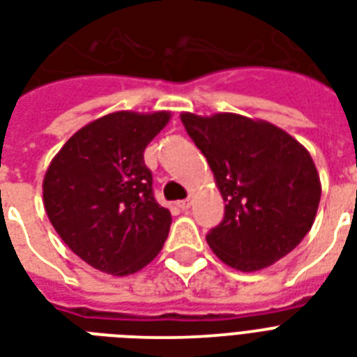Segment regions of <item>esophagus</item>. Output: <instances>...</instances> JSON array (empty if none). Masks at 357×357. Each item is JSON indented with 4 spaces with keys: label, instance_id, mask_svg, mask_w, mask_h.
I'll list each match as a JSON object with an SVG mask.
<instances>
[{
    "label": "esophagus",
    "instance_id": "34e87169",
    "mask_svg": "<svg viewBox=\"0 0 357 357\" xmlns=\"http://www.w3.org/2000/svg\"><path fill=\"white\" fill-rule=\"evenodd\" d=\"M178 208H182V210H188L190 208V206H192V201H190V199H184V201H178Z\"/></svg>",
    "mask_w": 357,
    "mask_h": 357
}]
</instances>
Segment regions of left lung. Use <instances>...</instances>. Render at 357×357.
<instances>
[{"instance_id":"1","label":"left lung","mask_w":357,"mask_h":357,"mask_svg":"<svg viewBox=\"0 0 357 357\" xmlns=\"http://www.w3.org/2000/svg\"><path fill=\"white\" fill-rule=\"evenodd\" d=\"M181 121L201 149L225 201L223 222L206 234L227 266L257 272L289 255L319 210V171L307 149L275 124L238 113Z\"/></svg>"}]
</instances>
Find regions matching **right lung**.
Segmentation results:
<instances>
[{"label": "right lung", "mask_w": 357, "mask_h": 357, "mask_svg": "<svg viewBox=\"0 0 357 357\" xmlns=\"http://www.w3.org/2000/svg\"><path fill=\"white\" fill-rule=\"evenodd\" d=\"M169 112H115L85 124L43 182L50 223L89 266L112 275L145 268L164 248L171 212L156 203L143 153Z\"/></svg>", "instance_id": "add662e5"}]
</instances>
